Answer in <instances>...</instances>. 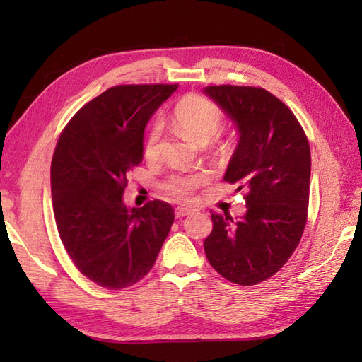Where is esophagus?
Listing matches in <instances>:
<instances>
[{
	"label": "esophagus",
	"instance_id": "1",
	"mask_svg": "<svg viewBox=\"0 0 362 362\" xmlns=\"http://www.w3.org/2000/svg\"><path fill=\"white\" fill-rule=\"evenodd\" d=\"M193 211H191L189 209H185V206H179V209H175V218L180 219V218H185L188 216V214H191Z\"/></svg>",
	"mask_w": 362,
	"mask_h": 362
}]
</instances>
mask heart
Instances as JSON below:
<instances>
[{"label":"heart","mask_w":362,"mask_h":362,"mask_svg":"<svg viewBox=\"0 0 362 362\" xmlns=\"http://www.w3.org/2000/svg\"><path fill=\"white\" fill-rule=\"evenodd\" d=\"M174 121L182 130L194 138L197 143L206 144L216 138L222 126L224 117L219 107L210 99L202 96H187L175 105ZM161 134H163V121L153 119L151 129L144 140L146 157L153 158L158 156ZM206 182V175L202 173L196 174H173L163 182V189L168 194L179 199H191L194 189Z\"/></svg>","instance_id":"1"}]
</instances>
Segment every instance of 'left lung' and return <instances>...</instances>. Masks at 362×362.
Masks as SVG:
<instances>
[{"instance_id": "8db88e82", "label": "left lung", "mask_w": 362, "mask_h": 362, "mask_svg": "<svg viewBox=\"0 0 362 362\" xmlns=\"http://www.w3.org/2000/svg\"><path fill=\"white\" fill-rule=\"evenodd\" d=\"M204 93L235 122L240 141L224 180L245 191L244 216L211 213L204 241L216 271L236 284L267 280L302 238L310 199L308 138L286 105L258 87L211 86Z\"/></svg>"}]
</instances>
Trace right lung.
<instances>
[{"label":"right lung","instance_id":"add662e5","mask_svg":"<svg viewBox=\"0 0 362 362\" xmlns=\"http://www.w3.org/2000/svg\"><path fill=\"white\" fill-rule=\"evenodd\" d=\"M179 86H118L91 99L60 135L51 163V194L65 250L88 280L107 289L148 274L174 222L173 206L122 201L127 174L143 161V134Z\"/></svg>","mask_w":362,"mask_h":362}]
</instances>
